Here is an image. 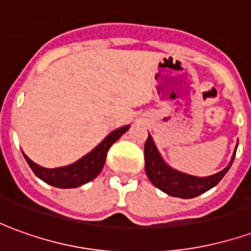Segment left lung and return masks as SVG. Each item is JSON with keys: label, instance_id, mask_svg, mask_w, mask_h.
I'll list each match as a JSON object with an SVG mask.
<instances>
[{"label": "left lung", "instance_id": "8db88e82", "mask_svg": "<svg viewBox=\"0 0 251 251\" xmlns=\"http://www.w3.org/2000/svg\"><path fill=\"white\" fill-rule=\"evenodd\" d=\"M235 152H237V148H235ZM235 152L232 154L230 164L223 171L212 176H207V177H196L192 175L183 174L171 168L168 164L164 161L161 154L158 153L152 136L149 134L144 147L145 171L152 184L158 189H161L163 192L171 196L181 198V199H191V198H196L199 195L204 194L205 191L215 187L223 179V176L231 167L234 157H235Z\"/></svg>", "mask_w": 251, "mask_h": 251}]
</instances>
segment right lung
Returning a JSON list of instances; mask_svg holds the SVG:
<instances>
[{
	"label": "right lung",
	"instance_id": "add662e5",
	"mask_svg": "<svg viewBox=\"0 0 251 251\" xmlns=\"http://www.w3.org/2000/svg\"><path fill=\"white\" fill-rule=\"evenodd\" d=\"M130 126H122L117 130L111 131L98 147L87 153L84 157L77 160L76 163L60 167V168H43L40 165L33 163L26 154H24L26 163L33 171V174L46 181L47 184L53 185L57 188H76L86 184L88 181L95 179L103 168L106 161V154L109 152L110 147L120 138L125 131L129 130Z\"/></svg>",
	"mask_w": 251,
	"mask_h": 251
}]
</instances>
